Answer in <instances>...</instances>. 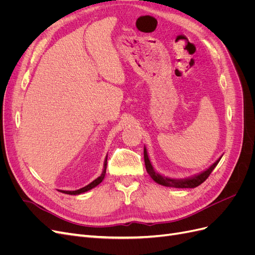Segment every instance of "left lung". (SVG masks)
<instances>
[{
  "label": "left lung",
  "mask_w": 255,
  "mask_h": 255,
  "mask_svg": "<svg viewBox=\"0 0 255 255\" xmlns=\"http://www.w3.org/2000/svg\"><path fill=\"white\" fill-rule=\"evenodd\" d=\"M143 158H144V165H145V169L146 172L149 173V175L152 177V179L155 181L156 183L164 185V186H168V187H174V188H195L197 186H199L200 184H202L210 174L212 173V171L215 169V167L217 166V164L219 163V160H216L215 163L206 169L205 171H203L202 173H200L194 177H190V179H186V180H174V179H169V177L163 176L158 174L157 172L154 171V169L150 163L149 157H148V153H146V149L144 148L143 150Z\"/></svg>",
  "instance_id": "1"
}]
</instances>
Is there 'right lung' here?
I'll list each match as a JSON object with an SVG mask.
<instances>
[{"instance_id": "obj_1", "label": "right lung", "mask_w": 255, "mask_h": 255, "mask_svg": "<svg viewBox=\"0 0 255 255\" xmlns=\"http://www.w3.org/2000/svg\"><path fill=\"white\" fill-rule=\"evenodd\" d=\"M106 165H107V156H106L105 161H104V169H103V172H102V174H101V175H100V176L98 177V179H96L94 182H91L90 184H88V185H87V186H85V187H83V188H81V189L73 190V191L61 190V192H64V194H67V195H80V194H83V192H85V191L90 190V189H92L94 187H96L97 185H99L100 183H101V182L103 181V179H104L105 173H106Z\"/></svg>"}]
</instances>
